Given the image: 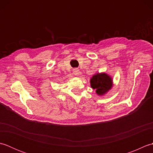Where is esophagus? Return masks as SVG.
Returning <instances> with one entry per match:
<instances>
[{
    "label": "esophagus",
    "mask_w": 153,
    "mask_h": 153,
    "mask_svg": "<svg viewBox=\"0 0 153 153\" xmlns=\"http://www.w3.org/2000/svg\"><path fill=\"white\" fill-rule=\"evenodd\" d=\"M73 73L75 76H79V74H80L79 70L78 69V68H74V69L73 70Z\"/></svg>",
    "instance_id": "1"
}]
</instances>
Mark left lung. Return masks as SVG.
Segmentation results:
<instances>
[{
    "label": "left lung",
    "instance_id": "8db88e82",
    "mask_svg": "<svg viewBox=\"0 0 153 153\" xmlns=\"http://www.w3.org/2000/svg\"><path fill=\"white\" fill-rule=\"evenodd\" d=\"M112 83L111 77L105 73L97 74L91 79V85L99 95H104L111 89Z\"/></svg>",
    "mask_w": 153,
    "mask_h": 153
}]
</instances>
